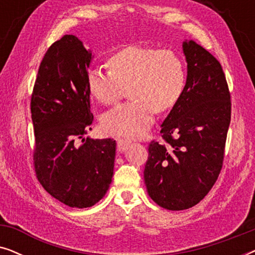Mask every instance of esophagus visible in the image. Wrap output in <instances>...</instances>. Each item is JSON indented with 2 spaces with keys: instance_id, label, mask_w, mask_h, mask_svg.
<instances>
[{
  "instance_id": "esophagus-1",
  "label": "esophagus",
  "mask_w": 255,
  "mask_h": 255,
  "mask_svg": "<svg viewBox=\"0 0 255 255\" xmlns=\"http://www.w3.org/2000/svg\"><path fill=\"white\" fill-rule=\"evenodd\" d=\"M128 145H130V141H128V139H117V148L120 152H124L125 149L128 148Z\"/></svg>"
}]
</instances>
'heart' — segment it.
I'll return each mask as SVG.
<instances>
[{"label":"heart","mask_w":255,"mask_h":255,"mask_svg":"<svg viewBox=\"0 0 255 255\" xmlns=\"http://www.w3.org/2000/svg\"><path fill=\"white\" fill-rule=\"evenodd\" d=\"M110 71L94 67L87 87L100 103L110 106L123 96L131 101L103 115L102 128L109 134L137 138L151 128L154 113L172 108L184 86V65L174 51L132 45L108 60Z\"/></svg>","instance_id":"b5f03b06"}]
</instances>
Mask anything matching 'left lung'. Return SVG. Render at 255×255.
I'll return each mask as SVG.
<instances>
[{"mask_svg":"<svg viewBox=\"0 0 255 255\" xmlns=\"http://www.w3.org/2000/svg\"><path fill=\"white\" fill-rule=\"evenodd\" d=\"M187 61L186 86L161 124L160 145L153 140L144 179L149 197L167 210L196 205L221 173L231 100L219 61L195 43H182Z\"/></svg>","mask_w":255,"mask_h":255,"instance_id":"obj_1","label":"left lung"}]
</instances>
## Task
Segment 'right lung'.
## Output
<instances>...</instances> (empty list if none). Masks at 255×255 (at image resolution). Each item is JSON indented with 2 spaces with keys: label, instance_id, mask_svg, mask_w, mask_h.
<instances>
[{
  "label": "right lung",
  "instance_id": "obj_1",
  "mask_svg": "<svg viewBox=\"0 0 255 255\" xmlns=\"http://www.w3.org/2000/svg\"><path fill=\"white\" fill-rule=\"evenodd\" d=\"M93 54L73 34L51 45L31 96L34 169L51 196L72 208L93 207L109 189L116 140L85 138L92 130L87 74Z\"/></svg>",
  "mask_w": 255,
  "mask_h": 255
}]
</instances>
